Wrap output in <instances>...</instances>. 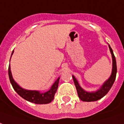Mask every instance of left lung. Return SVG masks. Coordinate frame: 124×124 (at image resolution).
<instances>
[{"label":"left lung","instance_id":"obj_1","mask_svg":"<svg viewBox=\"0 0 124 124\" xmlns=\"http://www.w3.org/2000/svg\"><path fill=\"white\" fill-rule=\"evenodd\" d=\"M109 49L110 51L111 54H112V74H111L110 78L104 82L101 87L97 90L96 91H91V92H88L83 89V88L81 87V86L79 84L78 81L74 77L72 76L73 79H74V84L76 85L78 95L79 98L82 101L85 102H91L96 101L98 100L101 99V98L104 97L105 95L108 93L112 86L113 85L114 81L116 79V73H117V66H116V58L114 56L113 53V50L110 47V46L108 45Z\"/></svg>","mask_w":124,"mask_h":124}]
</instances>
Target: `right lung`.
Segmentation results:
<instances>
[{
  "label": "right lung",
  "instance_id": "add662e5",
  "mask_svg": "<svg viewBox=\"0 0 124 124\" xmlns=\"http://www.w3.org/2000/svg\"><path fill=\"white\" fill-rule=\"evenodd\" d=\"M13 53L14 50L12 53L11 57L13 54ZM8 76H9V79H10V83L13 87L14 89L20 97H22L23 99H24L27 101L38 104H48L53 101L55 93L57 91L60 79V78H58L55 81L54 83L51 86L50 89L47 91L46 92L41 93L39 91L27 90V89H25L21 87L14 79L10 70V66H9L8 67Z\"/></svg>",
  "mask_w": 124,
  "mask_h": 124
}]
</instances>
